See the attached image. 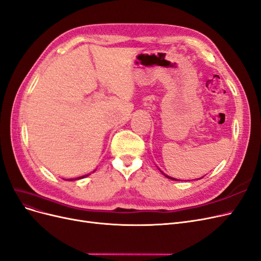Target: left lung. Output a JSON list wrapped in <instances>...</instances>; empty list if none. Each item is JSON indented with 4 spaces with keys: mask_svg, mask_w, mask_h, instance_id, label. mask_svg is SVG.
Here are the masks:
<instances>
[{
    "mask_svg": "<svg viewBox=\"0 0 261 261\" xmlns=\"http://www.w3.org/2000/svg\"><path fill=\"white\" fill-rule=\"evenodd\" d=\"M159 169H160V168H159ZM160 172H161V173H162V174H163V175H164V176H165V177H166V178H169V179H172V180H178V181H179V179H176V178H173V177H170V176H168V175H166V174H164V173H163V172H162V170H161V169H160ZM201 178H203V177H201ZM201 178H199V179H201ZM195 180H197V179H195Z\"/></svg>",
    "mask_w": 261,
    "mask_h": 261,
    "instance_id": "1",
    "label": "left lung"
}]
</instances>
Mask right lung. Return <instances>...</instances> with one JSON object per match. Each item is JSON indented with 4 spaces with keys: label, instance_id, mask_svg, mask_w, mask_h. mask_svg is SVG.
Wrapping results in <instances>:
<instances>
[{
    "label": "right lung",
    "instance_id": "obj_1",
    "mask_svg": "<svg viewBox=\"0 0 261 261\" xmlns=\"http://www.w3.org/2000/svg\"><path fill=\"white\" fill-rule=\"evenodd\" d=\"M96 170V169H95ZM94 170V172H95ZM93 172V173H94ZM91 174H86V175H83V176H80V177H76V178H71V179H65V180H70V181H72V180H79V179H83V178H85V177H87V176H89Z\"/></svg>",
    "mask_w": 261,
    "mask_h": 261
}]
</instances>
